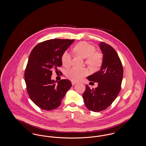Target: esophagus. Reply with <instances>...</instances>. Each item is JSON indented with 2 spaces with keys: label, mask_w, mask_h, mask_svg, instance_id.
Returning a JSON list of instances; mask_svg holds the SVG:
<instances>
[{
  "label": "esophagus",
  "mask_w": 146,
  "mask_h": 146,
  "mask_svg": "<svg viewBox=\"0 0 146 146\" xmlns=\"http://www.w3.org/2000/svg\"><path fill=\"white\" fill-rule=\"evenodd\" d=\"M76 82H72V85H74L75 84H76Z\"/></svg>",
  "instance_id": "obj_1"
}]
</instances>
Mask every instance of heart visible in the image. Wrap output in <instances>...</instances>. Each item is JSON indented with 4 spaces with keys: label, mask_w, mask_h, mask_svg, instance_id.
<instances>
[{
    "label": "heart",
    "mask_w": 146,
    "mask_h": 146,
    "mask_svg": "<svg viewBox=\"0 0 146 146\" xmlns=\"http://www.w3.org/2000/svg\"><path fill=\"white\" fill-rule=\"evenodd\" d=\"M74 51L78 55L86 59V63L90 67L96 68L101 66L102 62V55L96 52L94 46L86 42L78 43L74 48ZM72 56L69 52L65 51L63 54L61 61L63 66L69 67L71 64ZM88 74V70L85 69H77L73 68L67 70L66 76L72 81H78L83 76Z\"/></svg>",
    "instance_id": "b5f03b06"
}]
</instances>
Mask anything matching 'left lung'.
<instances>
[{
	"instance_id": "1",
	"label": "left lung",
	"mask_w": 146,
	"mask_h": 146,
	"mask_svg": "<svg viewBox=\"0 0 146 146\" xmlns=\"http://www.w3.org/2000/svg\"><path fill=\"white\" fill-rule=\"evenodd\" d=\"M103 54L100 70L87 77L91 82L98 83L95 89L87 85L83 95L86 108L99 112L108 108L118 96L123 78V68L116 51L111 45L100 42Z\"/></svg>"
}]
</instances>
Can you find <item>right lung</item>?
<instances>
[{
	"mask_svg": "<svg viewBox=\"0 0 146 146\" xmlns=\"http://www.w3.org/2000/svg\"><path fill=\"white\" fill-rule=\"evenodd\" d=\"M74 39H54L37 44L32 50L25 73L27 91L31 100L40 108L55 110L72 86L70 81L51 79L53 70L62 65L63 54Z\"/></svg>",
	"mask_w": 146,
	"mask_h": 146,
	"instance_id": "1",
	"label": "right lung"
}]
</instances>
